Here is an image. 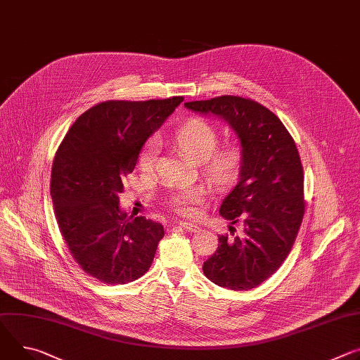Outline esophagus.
<instances>
[{"label":"esophagus","instance_id":"esophagus-1","mask_svg":"<svg viewBox=\"0 0 360 360\" xmlns=\"http://www.w3.org/2000/svg\"><path fill=\"white\" fill-rule=\"evenodd\" d=\"M178 225H181L182 228H185V230L189 231V233H198V231H200V225H197V224L186 222V221H179Z\"/></svg>","mask_w":360,"mask_h":360}]
</instances>
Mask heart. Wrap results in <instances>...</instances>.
<instances>
[{
	"label": "heart",
	"mask_w": 360,
	"mask_h": 360,
	"mask_svg": "<svg viewBox=\"0 0 360 360\" xmlns=\"http://www.w3.org/2000/svg\"><path fill=\"white\" fill-rule=\"evenodd\" d=\"M172 138L176 146L192 160L201 162L210 179L217 184L231 181L241 165V148L236 142H225L218 145L217 127L202 119L192 117L175 129ZM159 142L150 138L139 156L141 167L146 171L152 169L158 160ZM204 197V189L197 185H188L172 189L163 197V202L175 214L191 217L195 214L197 205Z\"/></svg>",
	"instance_id": "heart-1"
}]
</instances>
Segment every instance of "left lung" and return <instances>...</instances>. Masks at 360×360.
I'll return each mask as SVG.
<instances>
[{
  "mask_svg": "<svg viewBox=\"0 0 360 360\" xmlns=\"http://www.w3.org/2000/svg\"><path fill=\"white\" fill-rule=\"evenodd\" d=\"M185 106L228 122L243 153L238 182L219 208L225 219L243 224V233L218 238L204 274L219 287L255 288L278 270L300 230L306 204L299 150L281 120L255 101L226 94Z\"/></svg>",
  "mask_w": 360,
  "mask_h": 360,
  "instance_id": "obj_1",
  "label": "left lung"
}]
</instances>
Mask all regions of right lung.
Here are the masks:
<instances>
[{"instance_id":"right-lung-1","label":"right lung","mask_w":360,"mask_h":360,"mask_svg":"<svg viewBox=\"0 0 360 360\" xmlns=\"http://www.w3.org/2000/svg\"><path fill=\"white\" fill-rule=\"evenodd\" d=\"M182 101L102 102L77 117L56 152L50 193L61 237L80 269L102 283L142 277L165 236L162 224L127 217L119 193L146 139Z\"/></svg>"}]
</instances>
